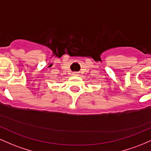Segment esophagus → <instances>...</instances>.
<instances>
[{
	"label": "esophagus",
	"instance_id": "34e87169",
	"mask_svg": "<svg viewBox=\"0 0 151 151\" xmlns=\"http://www.w3.org/2000/svg\"><path fill=\"white\" fill-rule=\"evenodd\" d=\"M73 75H74V76H78V73H73Z\"/></svg>",
	"mask_w": 151,
	"mask_h": 151
}]
</instances>
